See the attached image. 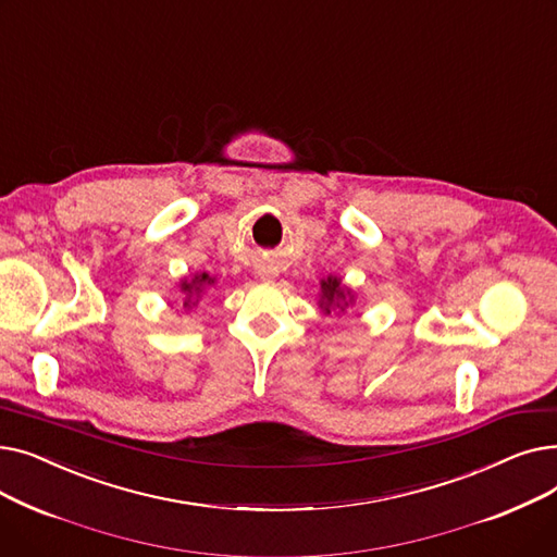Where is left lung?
<instances>
[{
  "label": "left lung",
  "mask_w": 557,
  "mask_h": 557,
  "mask_svg": "<svg viewBox=\"0 0 557 557\" xmlns=\"http://www.w3.org/2000/svg\"><path fill=\"white\" fill-rule=\"evenodd\" d=\"M320 288H323V305H325V311L330 313V307L334 305V307H338L341 311H343V307H347L349 305V300H345V296L349 294H345V290L341 288V280L338 277H327V280H323L320 282ZM343 301L344 305L341 306L339 302Z\"/></svg>",
  "instance_id": "left-lung-1"
}]
</instances>
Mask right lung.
<instances>
[{
    "label": "right lung",
    "instance_id": "right-lung-1",
    "mask_svg": "<svg viewBox=\"0 0 557 557\" xmlns=\"http://www.w3.org/2000/svg\"><path fill=\"white\" fill-rule=\"evenodd\" d=\"M212 282H214V280H212L208 273H202V275H196L191 282L185 280V282H183V290H185V294H200V288H202L205 284H212ZM189 300H191V298L185 300V307L189 305Z\"/></svg>",
    "mask_w": 557,
    "mask_h": 557
}]
</instances>
